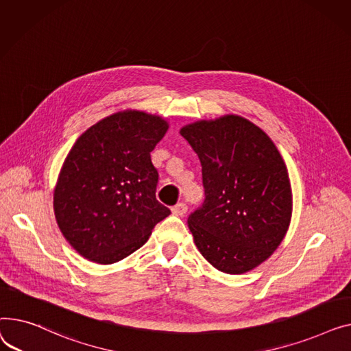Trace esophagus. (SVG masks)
Instances as JSON below:
<instances>
[{
  "instance_id": "34e87169",
  "label": "esophagus",
  "mask_w": 351,
  "mask_h": 351,
  "mask_svg": "<svg viewBox=\"0 0 351 351\" xmlns=\"http://www.w3.org/2000/svg\"><path fill=\"white\" fill-rule=\"evenodd\" d=\"M171 213L177 217H184L185 213H187V205H185L184 202H180V204L174 205V207L171 208Z\"/></svg>"
}]
</instances>
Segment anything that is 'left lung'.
Wrapping results in <instances>:
<instances>
[{
    "label": "left lung",
    "mask_w": 351,
    "mask_h": 351,
    "mask_svg": "<svg viewBox=\"0 0 351 351\" xmlns=\"http://www.w3.org/2000/svg\"><path fill=\"white\" fill-rule=\"evenodd\" d=\"M180 134L202 167L205 201L189 218L195 246L223 274L255 269L278 250L293 211L289 174L275 143L238 114L197 120Z\"/></svg>",
    "instance_id": "obj_1"
}]
</instances>
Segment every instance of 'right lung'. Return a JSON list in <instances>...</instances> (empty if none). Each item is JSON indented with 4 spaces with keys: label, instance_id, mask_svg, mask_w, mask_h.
<instances>
[{
    "label": "right lung",
    "instance_id": "add662e5",
    "mask_svg": "<svg viewBox=\"0 0 351 351\" xmlns=\"http://www.w3.org/2000/svg\"><path fill=\"white\" fill-rule=\"evenodd\" d=\"M169 128L158 114L126 109L99 120L75 141L55 184L53 213L80 256L116 263L170 215L156 199L158 174L150 158Z\"/></svg>",
    "mask_w": 351,
    "mask_h": 351
}]
</instances>
